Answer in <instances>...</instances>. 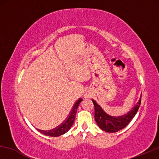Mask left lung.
<instances>
[{
	"mask_svg": "<svg viewBox=\"0 0 159 159\" xmlns=\"http://www.w3.org/2000/svg\"><path fill=\"white\" fill-rule=\"evenodd\" d=\"M92 101L95 106V119L98 127L105 132H116L127 127L132 119L135 116L140 106L141 96L137 105L129 112L118 117H113L108 115L94 100Z\"/></svg>",
	"mask_w": 159,
	"mask_h": 159,
	"instance_id": "left-lung-1",
	"label": "left lung"
}]
</instances>
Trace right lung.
Segmentation results:
<instances>
[{"instance_id": "obj_1", "label": "right lung", "mask_w": 159, "mask_h": 159, "mask_svg": "<svg viewBox=\"0 0 159 159\" xmlns=\"http://www.w3.org/2000/svg\"><path fill=\"white\" fill-rule=\"evenodd\" d=\"M82 101V98H79V100L74 104L73 107L71 109V111L69 113V116H67L66 120H65L63 123L61 124L59 126H58V127L55 128V129L49 130V131L40 130V132L43 134H45V135L51 137H58L61 135V134H64V133H66V132H68L69 129H71V126H72L74 121H75L77 108L78 106H79L80 102Z\"/></svg>"}]
</instances>
